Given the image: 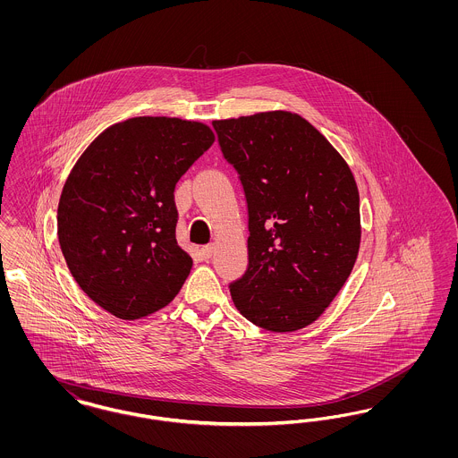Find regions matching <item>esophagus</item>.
Wrapping results in <instances>:
<instances>
[{
  "label": "esophagus",
  "instance_id": "esophagus-1",
  "mask_svg": "<svg viewBox=\"0 0 458 458\" xmlns=\"http://www.w3.org/2000/svg\"><path fill=\"white\" fill-rule=\"evenodd\" d=\"M213 252H215V247H213V245H204V247L200 249V254H202V258H204L206 261H208V259H211Z\"/></svg>",
  "mask_w": 458,
  "mask_h": 458
}]
</instances>
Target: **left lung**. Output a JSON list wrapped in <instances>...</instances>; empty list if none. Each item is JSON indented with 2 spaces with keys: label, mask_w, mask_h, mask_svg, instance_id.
Wrapping results in <instances>:
<instances>
[{
  "label": "left lung",
  "mask_w": 458,
  "mask_h": 458,
  "mask_svg": "<svg viewBox=\"0 0 458 458\" xmlns=\"http://www.w3.org/2000/svg\"><path fill=\"white\" fill-rule=\"evenodd\" d=\"M213 127L249 213V264L230 284L233 304L267 331L309 327L347 282L359 254V191L349 165L290 111L216 120Z\"/></svg>",
  "instance_id": "left-lung-1"
}]
</instances>
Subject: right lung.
Segmentation results:
<instances>
[{
    "label": "right lung",
    "mask_w": 458,
    "mask_h": 458,
    "mask_svg": "<svg viewBox=\"0 0 458 458\" xmlns=\"http://www.w3.org/2000/svg\"><path fill=\"white\" fill-rule=\"evenodd\" d=\"M213 142L204 123L137 116L103 131L68 174L60 247L75 282L113 316H149L187 280L192 258L174 237V185Z\"/></svg>",
    "instance_id": "1"
}]
</instances>
